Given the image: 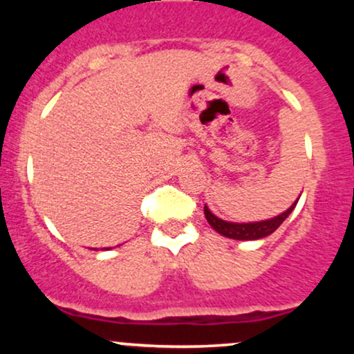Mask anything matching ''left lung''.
Here are the masks:
<instances>
[{
	"instance_id": "obj_1",
	"label": "left lung",
	"mask_w": 354,
	"mask_h": 354,
	"mask_svg": "<svg viewBox=\"0 0 354 354\" xmlns=\"http://www.w3.org/2000/svg\"><path fill=\"white\" fill-rule=\"evenodd\" d=\"M296 203L298 201H295L290 208L284 211V213L278 214V216L271 219H265V221L230 223V221H225V219L214 216L206 205H205V216L208 219L211 228L218 231V233L223 234V236L231 238V239H239V241H248V239L251 241V239H261V238L270 236L271 233H274L284 219L290 216L291 211L295 209Z\"/></svg>"
}]
</instances>
